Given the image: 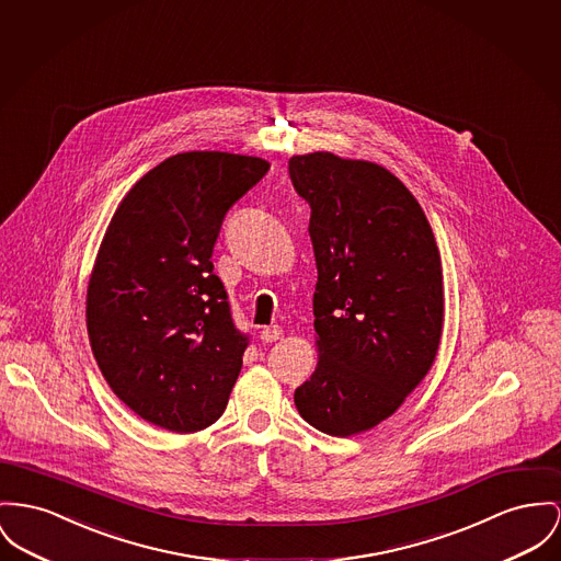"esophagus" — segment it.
Listing matches in <instances>:
<instances>
[{
    "mask_svg": "<svg viewBox=\"0 0 561 561\" xmlns=\"http://www.w3.org/2000/svg\"><path fill=\"white\" fill-rule=\"evenodd\" d=\"M280 336H283V330L278 325H270V328H263L262 330L263 342H276Z\"/></svg>",
    "mask_w": 561,
    "mask_h": 561,
    "instance_id": "obj_1",
    "label": "esophagus"
}]
</instances>
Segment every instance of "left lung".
Wrapping results in <instances>:
<instances>
[{
  "label": "left lung",
  "mask_w": 561,
  "mask_h": 561,
  "mask_svg": "<svg viewBox=\"0 0 561 561\" xmlns=\"http://www.w3.org/2000/svg\"><path fill=\"white\" fill-rule=\"evenodd\" d=\"M289 174L312 210L319 274V362L294 400L314 430L346 438L391 416L434 366L445 323L440 251L387 168L317 150L294 154Z\"/></svg>",
  "instance_id": "1"
}]
</instances>
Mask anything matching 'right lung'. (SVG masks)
Returning a JSON list of instances; mask_svg holds the SVG:
<instances>
[{
	"label": "right lung",
	"mask_w": 561,
	"mask_h": 561,
	"mask_svg": "<svg viewBox=\"0 0 561 561\" xmlns=\"http://www.w3.org/2000/svg\"><path fill=\"white\" fill-rule=\"evenodd\" d=\"M267 170L251 154H172L106 227L87 285L91 351L116 398L157 427L191 434L224 414L247 337L210 257L225 213Z\"/></svg>",
	"instance_id": "1"
}]
</instances>
